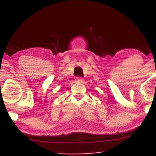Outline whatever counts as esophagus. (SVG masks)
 <instances>
[{
  "mask_svg": "<svg viewBox=\"0 0 156 156\" xmlns=\"http://www.w3.org/2000/svg\"><path fill=\"white\" fill-rule=\"evenodd\" d=\"M83 81V79L82 78H80V77H77L76 78V82H77V83H82Z\"/></svg>",
  "mask_w": 156,
  "mask_h": 156,
  "instance_id": "1",
  "label": "esophagus"
}]
</instances>
